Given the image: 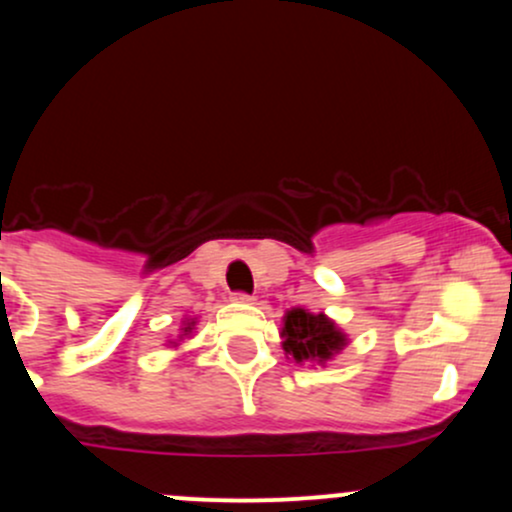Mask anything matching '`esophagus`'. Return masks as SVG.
<instances>
[{
	"mask_svg": "<svg viewBox=\"0 0 512 512\" xmlns=\"http://www.w3.org/2000/svg\"><path fill=\"white\" fill-rule=\"evenodd\" d=\"M233 301L250 303V301H255V296H250V293H243V291H236V293H233Z\"/></svg>",
	"mask_w": 512,
	"mask_h": 512,
	"instance_id": "1",
	"label": "esophagus"
}]
</instances>
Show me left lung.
Masks as SVG:
<instances>
[{"label":"left lung","mask_w":512,"mask_h":512,"mask_svg":"<svg viewBox=\"0 0 512 512\" xmlns=\"http://www.w3.org/2000/svg\"><path fill=\"white\" fill-rule=\"evenodd\" d=\"M284 337V351L296 358V363L303 361H327L332 354L346 344L344 334L337 330V325L325 315L305 313L303 308H293L284 317L281 327Z\"/></svg>","instance_id":"8db88e82"}]
</instances>
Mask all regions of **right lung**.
<instances>
[{
	"mask_svg": "<svg viewBox=\"0 0 512 512\" xmlns=\"http://www.w3.org/2000/svg\"><path fill=\"white\" fill-rule=\"evenodd\" d=\"M192 325H195V322H187V327H185V332H190V330H192Z\"/></svg>",
	"mask_w": 512,
	"mask_h": 512,
	"instance_id": "right-lung-1",
	"label": "right lung"
}]
</instances>
